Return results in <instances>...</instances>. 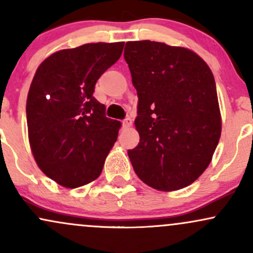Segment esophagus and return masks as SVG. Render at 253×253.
<instances>
[{
	"label": "esophagus",
	"mask_w": 253,
	"mask_h": 253,
	"mask_svg": "<svg viewBox=\"0 0 253 253\" xmlns=\"http://www.w3.org/2000/svg\"><path fill=\"white\" fill-rule=\"evenodd\" d=\"M123 126L124 128H128V127L132 126V119H126V120L123 121Z\"/></svg>",
	"instance_id": "34e87169"
}]
</instances>
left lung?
Wrapping results in <instances>:
<instances>
[{"mask_svg": "<svg viewBox=\"0 0 253 253\" xmlns=\"http://www.w3.org/2000/svg\"><path fill=\"white\" fill-rule=\"evenodd\" d=\"M124 56L139 98L133 169L153 189L188 187L208 168L221 135L213 72L194 51L165 42H128Z\"/></svg>", "mask_w": 253, "mask_h": 253, "instance_id": "1", "label": "left lung"}]
</instances>
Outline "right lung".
Returning <instances> with one entry per match:
<instances>
[{
  "label": "right lung",
  "instance_id": "obj_1",
  "mask_svg": "<svg viewBox=\"0 0 253 253\" xmlns=\"http://www.w3.org/2000/svg\"><path fill=\"white\" fill-rule=\"evenodd\" d=\"M125 42H90L54 52L38 66L28 91V140L39 169L65 188L95 181L117 141L121 123L92 96L118 62Z\"/></svg>",
  "mask_w": 253,
  "mask_h": 253
}]
</instances>
